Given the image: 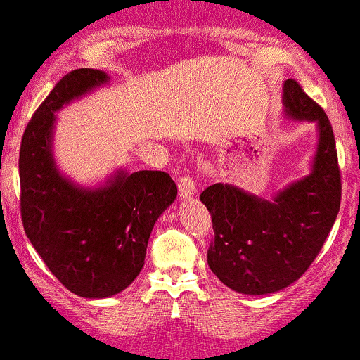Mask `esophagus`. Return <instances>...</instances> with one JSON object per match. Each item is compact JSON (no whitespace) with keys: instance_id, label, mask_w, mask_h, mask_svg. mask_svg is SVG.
Masks as SVG:
<instances>
[{"instance_id":"obj_1","label":"esophagus","mask_w":360,"mask_h":360,"mask_svg":"<svg viewBox=\"0 0 360 360\" xmlns=\"http://www.w3.org/2000/svg\"><path fill=\"white\" fill-rule=\"evenodd\" d=\"M177 188H179V196L183 200L191 198V196L196 193V183L190 176L179 177V181H177Z\"/></svg>"}]
</instances>
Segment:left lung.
Wrapping results in <instances>:
<instances>
[{
  "instance_id": "8db88e82",
  "label": "left lung",
  "mask_w": 360,
  "mask_h": 360,
  "mask_svg": "<svg viewBox=\"0 0 360 360\" xmlns=\"http://www.w3.org/2000/svg\"><path fill=\"white\" fill-rule=\"evenodd\" d=\"M283 103L290 119L317 124L309 176L271 202L222 183L200 195L214 228L209 267L238 293H274L297 281L321 252L340 210L342 176L330 119L295 79L285 81Z\"/></svg>"
}]
</instances>
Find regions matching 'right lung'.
I'll use <instances>...</instances> for the list:
<instances>
[{
    "label": "right lung",
    "mask_w": 360,
    "mask_h": 360,
    "mask_svg": "<svg viewBox=\"0 0 360 360\" xmlns=\"http://www.w3.org/2000/svg\"><path fill=\"white\" fill-rule=\"evenodd\" d=\"M108 79L96 69L63 75L29 120L18 157L25 234L53 276L84 298L112 297L134 281L155 221L177 196L162 170H119L105 186L82 188L56 167L55 112Z\"/></svg>",
    "instance_id": "right-lung-1"
}]
</instances>
